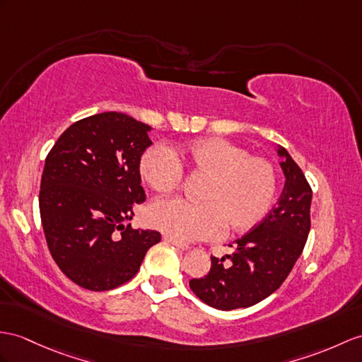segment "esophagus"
Here are the masks:
<instances>
[{
  "mask_svg": "<svg viewBox=\"0 0 362 362\" xmlns=\"http://www.w3.org/2000/svg\"><path fill=\"white\" fill-rule=\"evenodd\" d=\"M163 238H164L165 243H169V244L175 245V247H178V249H181V250H189V249H190L189 244H184V243H181V241H176V240H173V238H170V236L164 235Z\"/></svg>",
  "mask_w": 362,
  "mask_h": 362,
  "instance_id": "esophagus-1",
  "label": "esophagus"
}]
</instances>
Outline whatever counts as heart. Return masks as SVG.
<instances>
[{"instance_id":"b5f03b06","label":"heart","mask_w":362,"mask_h":362,"mask_svg":"<svg viewBox=\"0 0 362 362\" xmlns=\"http://www.w3.org/2000/svg\"><path fill=\"white\" fill-rule=\"evenodd\" d=\"M182 170L206 178L198 195L201 204L158 201L147 214L152 227L181 243L207 240L221 226L226 233L249 232L262 221L276 197L273 163L223 138L193 139L173 153L153 146L139 161L143 180L160 195L181 187Z\"/></svg>"}]
</instances>
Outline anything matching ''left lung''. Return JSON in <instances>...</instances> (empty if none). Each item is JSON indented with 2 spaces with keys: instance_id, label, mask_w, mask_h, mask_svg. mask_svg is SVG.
<instances>
[{
  "instance_id": "8db88e82",
  "label": "left lung",
  "mask_w": 362,
  "mask_h": 362,
  "mask_svg": "<svg viewBox=\"0 0 362 362\" xmlns=\"http://www.w3.org/2000/svg\"><path fill=\"white\" fill-rule=\"evenodd\" d=\"M278 155L284 158L281 167L286 186L276 204L257 227L230 244L232 255L210 257L207 275L189 283L202 303L218 310L250 307L270 296L304 250L310 232L312 187L283 146H278Z\"/></svg>"
}]
</instances>
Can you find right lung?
Segmentation results:
<instances>
[{"mask_svg": "<svg viewBox=\"0 0 362 362\" xmlns=\"http://www.w3.org/2000/svg\"><path fill=\"white\" fill-rule=\"evenodd\" d=\"M151 126L118 112L74 122L47 153L40 215L52 258L79 287L104 292L134 278L160 232L122 226L146 201L139 161Z\"/></svg>", "mask_w": 362, "mask_h": 362, "instance_id": "obj_1", "label": "right lung"}]
</instances>
